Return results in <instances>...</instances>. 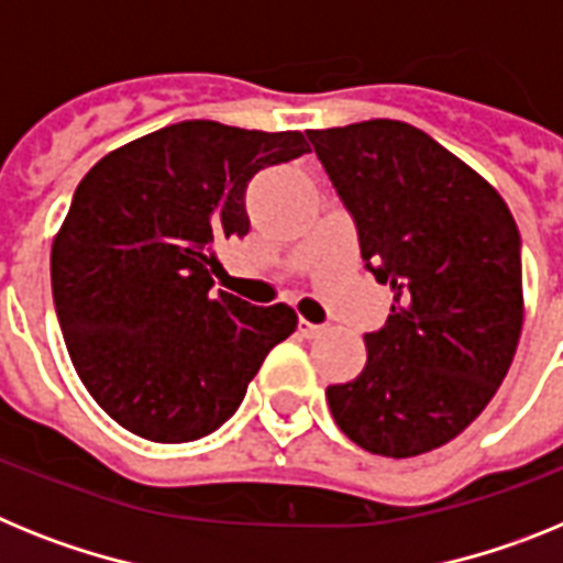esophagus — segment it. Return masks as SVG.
Returning a JSON list of instances; mask_svg holds the SVG:
<instances>
[{
  "label": "esophagus",
  "mask_w": 563,
  "mask_h": 563,
  "mask_svg": "<svg viewBox=\"0 0 563 563\" xmlns=\"http://www.w3.org/2000/svg\"><path fill=\"white\" fill-rule=\"evenodd\" d=\"M297 331H300L306 340H314V336L322 334V325H317V322H309V320H300L297 322Z\"/></svg>",
  "instance_id": "obj_1"
}]
</instances>
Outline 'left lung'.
I'll use <instances>...</instances> for the list:
<instances>
[{
  "mask_svg": "<svg viewBox=\"0 0 563 563\" xmlns=\"http://www.w3.org/2000/svg\"><path fill=\"white\" fill-rule=\"evenodd\" d=\"M309 141L365 268L394 291L385 325L365 334L363 374L325 388L331 417L376 456L442 448L487 408L516 354V221L482 175L405 121L309 130Z\"/></svg>",
  "mask_w": 563,
  "mask_h": 563,
  "instance_id": "obj_1",
  "label": "left lung"
}]
</instances>
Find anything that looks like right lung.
Segmentation results:
<instances>
[{
	"instance_id": "1",
	"label": "right lung",
	"mask_w": 563,
	"mask_h": 563,
	"mask_svg": "<svg viewBox=\"0 0 563 563\" xmlns=\"http://www.w3.org/2000/svg\"><path fill=\"white\" fill-rule=\"evenodd\" d=\"M302 153V133L180 121L81 178L53 241V302L78 379L121 428L207 437L297 329L286 302L261 309L214 291L212 275L214 246L249 232V180Z\"/></svg>"
}]
</instances>
